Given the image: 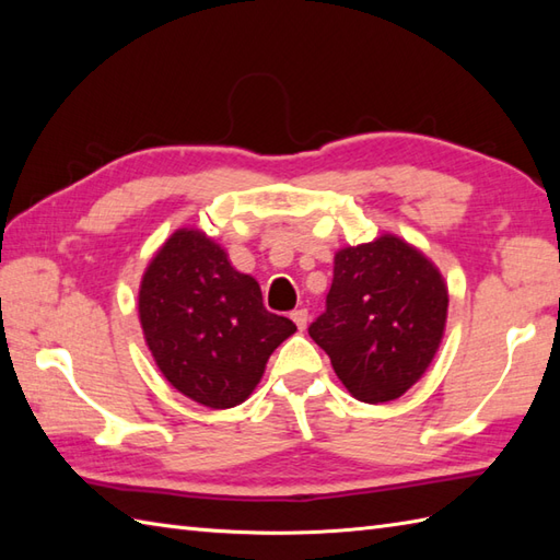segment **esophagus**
Masks as SVG:
<instances>
[{
  "label": "esophagus",
  "instance_id": "obj_1",
  "mask_svg": "<svg viewBox=\"0 0 560 560\" xmlns=\"http://www.w3.org/2000/svg\"><path fill=\"white\" fill-rule=\"evenodd\" d=\"M291 319H293V323L299 325V329L303 331V329L307 327V311H305V307H301V311H293V313H291Z\"/></svg>",
  "mask_w": 560,
  "mask_h": 560
}]
</instances>
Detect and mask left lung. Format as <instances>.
Wrapping results in <instances>:
<instances>
[{
  "mask_svg": "<svg viewBox=\"0 0 560 560\" xmlns=\"http://www.w3.org/2000/svg\"><path fill=\"white\" fill-rule=\"evenodd\" d=\"M447 283L419 247L395 233L335 255L327 311L311 337L341 385L365 404L399 399L433 363L447 323Z\"/></svg>",
  "mask_w": 560,
  "mask_h": 560,
  "instance_id": "obj_1",
  "label": "left lung"
}]
</instances>
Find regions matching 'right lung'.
<instances>
[{
	"label": "right lung",
	"mask_w": 560,
	"mask_h": 560,
	"mask_svg": "<svg viewBox=\"0 0 560 560\" xmlns=\"http://www.w3.org/2000/svg\"><path fill=\"white\" fill-rule=\"evenodd\" d=\"M139 323L163 377L197 404L231 409L259 385L295 325L269 313L257 279L201 229H177L139 283Z\"/></svg>",
	"instance_id": "obj_1"
}]
</instances>
